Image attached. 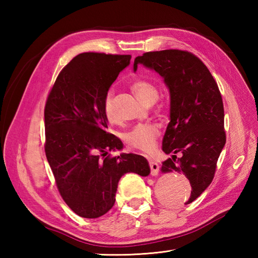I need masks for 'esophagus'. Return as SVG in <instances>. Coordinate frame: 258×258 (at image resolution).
<instances>
[{"label": "esophagus", "instance_id": "esophagus-1", "mask_svg": "<svg viewBox=\"0 0 258 258\" xmlns=\"http://www.w3.org/2000/svg\"><path fill=\"white\" fill-rule=\"evenodd\" d=\"M149 162H150V167H151V174L153 176H156L158 174V168H160V166H158V164L153 160H149Z\"/></svg>", "mask_w": 258, "mask_h": 258}]
</instances>
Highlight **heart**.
<instances>
[{
  "mask_svg": "<svg viewBox=\"0 0 258 258\" xmlns=\"http://www.w3.org/2000/svg\"><path fill=\"white\" fill-rule=\"evenodd\" d=\"M132 89L140 100L147 104H153L158 97L157 86L149 80H136L132 84ZM113 92L109 91L104 98V115L109 123L116 122V116L113 111ZM160 126L154 123H141L131 127L124 134V141L130 147L143 152H151L156 146V141L160 138Z\"/></svg>",
  "mask_w": 258,
  "mask_h": 258,
  "instance_id": "obj_1",
  "label": "heart"
}]
</instances>
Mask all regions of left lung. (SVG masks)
<instances>
[{"label":"left lung","instance_id":"8db88e82","mask_svg":"<svg viewBox=\"0 0 258 258\" xmlns=\"http://www.w3.org/2000/svg\"><path fill=\"white\" fill-rule=\"evenodd\" d=\"M139 64L160 74L169 90V123L162 149L172 158L163 162L161 171L185 174L191 186L185 202L189 204L212 183L226 143L221 92L206 65L190 52H147L135 58L134 71Z\"/></svg>","mask_w":258,"mask_h":258}]
</instances>
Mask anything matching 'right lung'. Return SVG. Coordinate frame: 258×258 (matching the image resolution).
I'll return each mask as SVG.
<instances>
[{
  "label": "right lung",
  "mask_w": 258,
  "mask_h": 258,
  "mask_svg": "<svg viewBox=\"0 0 258 258\" xmlns=\"http://www.w3.org/2000/svg\"><path fill=\"white\" fill-rule=\"evenodd\" d=\"M130 61L131 55L81 53L59 72L47 96L46 158L62 199L81 217L97 218L111 210L124 174L151 172L141 155H107L123 143L107 132L104 98Z\"/></svg>",
  "instance_id": "1"
}]
</instances>
